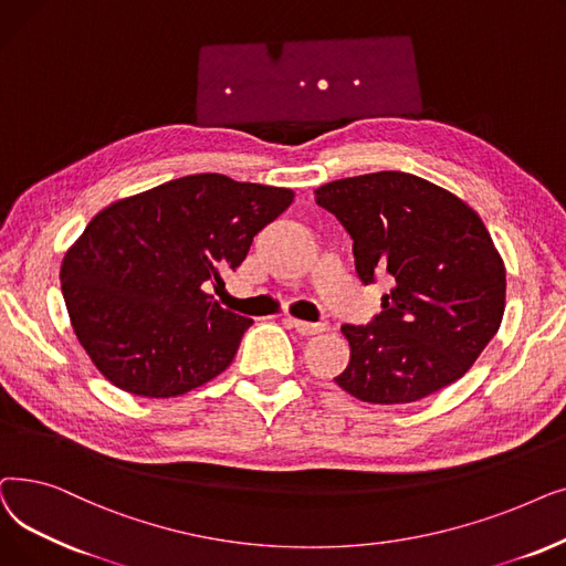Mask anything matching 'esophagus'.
<instances>
[{
    "label": "esophagus",
    "mask_w": 566,
    "mask_h": 566,
    "mask_svg": "<svg viewBox=\"0 0 566 566\" xmlns=\"http://www.w3.org/2000/svg\"><path fill=\"white\" fill-rule=\"evenodd\" d=\"M290 327L297 329L302 336H315V334H322L329 329V322H304V319H297V317H287L285 319Z\"/></svg>",
    "instance_id": "esophagus-1"
}]
</instances>
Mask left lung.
Returning a JSON list of instances; mask_svg holds the SVG:
<instances>
[{
	"instance_id": "1",
	"label": "left lung",
	"mask_w": 566,
	"mask_h": 566,
	"mask_svg": "<svg viewBox=\"0 0 566 566\" xmlns=\"http://www.w3.org/2000/svg\"><path fill=\"white\" fill-rule=\"evenodd\" d=\"M353 237L364 285L389 274L382 311L343 325L349 364L336 385L364 402L396 406L444 389L470 370L504 315V262L479 213L408 172L336 179L315 191Z\"/></svg>"
}]
</instances>
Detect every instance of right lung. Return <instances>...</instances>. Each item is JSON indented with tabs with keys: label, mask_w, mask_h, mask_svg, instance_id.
I'll list each match as a JSON object with an SVG mask.
<instances>
[{
	"label": "right lung",
	"mask_w": 566,
	"mask_h": 566,
	"mask_svg": "<svg viewBox=\"0 0 566 566\" xmlns=\"http://www.w3.org/2000/svg\"><path fill=\"white\" fill-rule=\"evenodd\" d=\"M290 188L188 175L105 207L62 262L73 332L115 387L172 398L234 359L253 325L202 290L244 262L292 205Z\"/></svg>",
	"instance_id": "right-lung-1"
}]
</instances>
